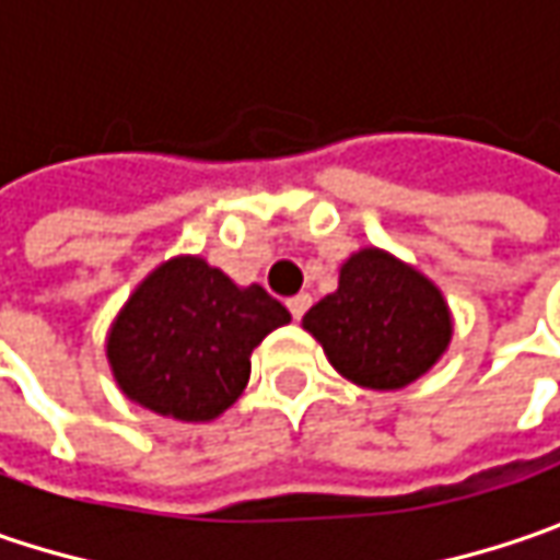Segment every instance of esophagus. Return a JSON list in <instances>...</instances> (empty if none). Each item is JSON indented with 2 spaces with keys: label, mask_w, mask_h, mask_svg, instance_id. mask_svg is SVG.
Here are the masks:
<instances>
[{
  "label": "esophagus",
  "mask_w": 560,
  "mask_h": 560,
  "mask_svg": "<svg viewBox=\"0 0 560 560\" xmlns=\"http://www.w3.org/2000/svg\"><path fill=\"white\" fill-rule=\"evenodd\" d=\"M310 304H313V298H310V294H294V298H288V310H291V316H294V319H301L306 310H310Z\"/></svg>",
  "instance_id": "esophagus-1"
}]
</instances>
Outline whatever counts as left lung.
I'll use <instances>...</instances> for the list:
<instances>
[{"instance_id": "1", "label": "left lung", "mask_w": 560, "mask_h": 560, "mask_svg": "<svg viewBox=\"0 0 560 560\" xmlns=\"http://www.w3.org/2000/svg\"><path fill=\"white\" fill-rule=\"evenodd\" d=\"M301 326L341 376L398 392L448 351L454 319L435 281L382 247H360L338 269V288L310 306Z\"/></svg>"}]
</instances>
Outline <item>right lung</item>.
Masks as SVG:
<instances>
[{
    "label": "right lung",
    "instance_id": "add662e5",
    "mask_svg": "<svg viewBox=\"0 0 560 560\" xmlns=\"http://www.w3.org/2000/svg\"><path fill=\"white\" fill-rule=\"evenodd\" d=\"M291 313L203 256L159 262L112 319L106 360L128 401L178 423H209L250 378V353Z\"/></svg>",
    "mask_w": 560,
    "mask_h": 560
}]
</instances>
